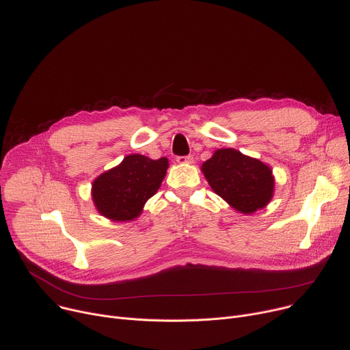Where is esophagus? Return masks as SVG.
Listing matches in <instances>:
<instances>
[{
    "label": "esophagus",
    "instance_id": "34e87169",
    "mask_svg": "<svg viewBox=\"0 0 350 350\" xmlns=\"http://www.w3.org/2000/svg\"><path fill=\"white\" fill-rule=\"evenodd\" d=\"M176 162L180 163V165H188V163L193 162L192 155H185V157H176Z\"/></svg>",
    "mask_w": 350,
    "mask_h": 350
}]
</instances>
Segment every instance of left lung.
I'll return each mask as SVG.
<instances>
[{"mask_svg": "<svg viewBox=\"0 0 350 350\" xmlns=\"http://www.w3.org/2000/svg\"><path fill=\"white\" fill-rule=\"evenodd\" d=\"M200 170L215 193L240 213L252 215L267 206L273 198L271 168L237 150H217Z\"/></svg>", "mask_w": 350, "mask_h": 350, "instance_id": "left-lung-1", "label": "left lung"}]
</instances>
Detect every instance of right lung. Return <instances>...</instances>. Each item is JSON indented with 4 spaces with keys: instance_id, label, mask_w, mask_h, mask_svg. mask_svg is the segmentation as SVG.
Returning <instances> with one entry per match:
<instances>
[{
    "instance_id": "obj_1",
    "label": "right lung",
    "mask_w": 350,
    "mask_h": 350,
    "mask_svg": "<svg viewBox=\"0 0 350 350\" xmlns=\"http://www.w3.org/2000/svg\"><path fill=\"white\" fill-rule=\"evenodd\" d=\"M170 167L162 157L127 155L120 165L97 176L92 185V198L100 215L114 221L135 219L146 202L157 193Z\"/></svg>"
}]
</instances>
